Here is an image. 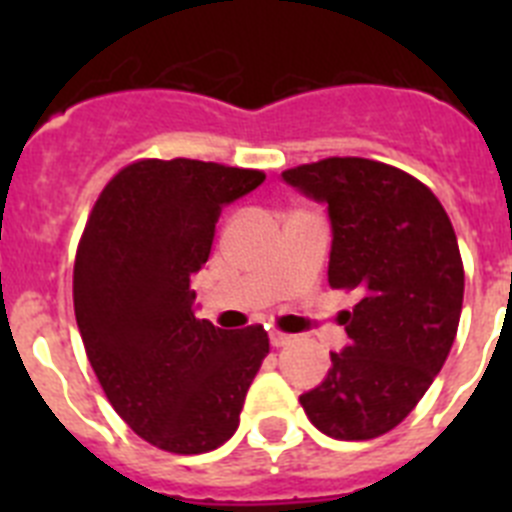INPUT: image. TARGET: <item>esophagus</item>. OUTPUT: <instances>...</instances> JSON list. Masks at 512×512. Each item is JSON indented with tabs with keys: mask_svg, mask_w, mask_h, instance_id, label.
I'll return each mask as SVG.
<instances>
[{
	"mask_svg": "<svg viewBox=\"0 0 512 512\" xmlns=\"http://www.w3.org/2000/svg\"><path fill=\"white\" fill-rule=\"evenodd\" d=\"M269 341L274 348H282V346H289V343H292V336H287V333H279V330H271Z\"/></svg>",
	"mask_w": 512,
	"mask_h": 512,
	"instance_id": "obj_1",
	"label": "esophagus"
}]
</instances>
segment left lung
I'll return each instance as SVG.
<instances>
[{"label":"left lung","instance_id":"obj_1","mask_svg":"<svg viewBox=\"0 0 512 512\" xmlns=\"http://www.w3.org/2000/svg\"><path fill=\"white\" fill-rule=\"evenodd\" d=\"M282 179L328 207V282L359 297L341 315L348 346L330 351L302 408L325 436L377 438L408 418L451 351L464 300L456 233L431 189L379 161L325 158Z\"/></svg>","mask_w":512,"mask_h":512}]
</instances>
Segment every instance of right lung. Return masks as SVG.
<instances>
[{"mask_svg": "<svg viewBox=\"0 0 512 512\" xmlns=\"http://www.w3.org/2000/svg\"><path fill=\"white\" fill-rule=\"evenodd\" d=\"M261 171L192 158L130 164L99 194L74 264V310L89 364L115 413L171 454L223 446L269 336L197 318L189 277L210 256L220 210Z\"/></svg>", "mask_w": 512, "mask_h": 512, "instance_id": "right-lung-1", "label": "right lung"}]
</instances>
